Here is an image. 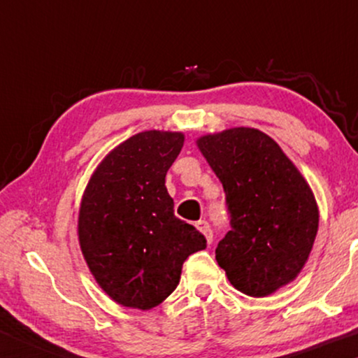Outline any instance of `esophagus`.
<instances>
[{
  "mask_svg": "<svg viewBox=\"0 0 358 358\" xmlns=\"http://www.w3.org/2000/svg\"><path fill=\"white\" fill-rule=\"evenodd\" d=\"M195 227L199 228L200 233H203V236L207 238L208 243L213 241V229H212V227H210V223L207 222V220H200V222L195 223Z\"/></svg>",
  "mask_w": 358,
  "mask_h": 358,
  "instance_id": "esophagus-1",
  "label": "esophagus"
}]
</instances>
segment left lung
I'll list each match as a JSON object with an SVG mask.
<instances>
[{"label":"left lung","mask_w":358,"mask_h":358,"mask_svg":"<svg viewBox=\"0 0 358 358\" xmlns=\"http://www.w3.org/2000/svg\"><path fill=\"white\" fill-rule=\"evenodd\" d=\"M222 180L231 229L215 257L234 288L267 296L292 282L310 256L317 207L310 185L275 141L231 129L197 141Z\"/></svg>","instance_id":"obj_1"}]
</instances>
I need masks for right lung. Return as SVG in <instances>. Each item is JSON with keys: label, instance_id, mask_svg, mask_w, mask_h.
Instances as JSON below:
<instances>
[{"label": "right lung", "instance_id": "right-lung-1", "mask_svg": "<svg viewBox=\"0 0 358 358\" xmlns=\"http://www.w3.org/2000/svg\"><path fill=\"white\" fill-rule=\"evenodd\" d=\"M182 134L141 131L102 161L83 195L78 234L92 275L112 300L150 310L179 285L190 254L207 248L192 224L174 215L166 173Z\"/></svg>", "mask_w": 358, "mask_h": 358}]
</instances>
